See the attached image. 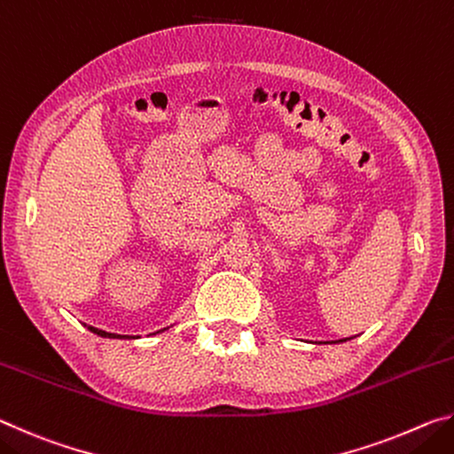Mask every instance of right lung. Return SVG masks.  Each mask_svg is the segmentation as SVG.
<instances>
[{"mask_svg": "<svg viewBox=\"0 0 454 454\" xmlns=\"http://www.w3.org/2000/svg\"><path fill=\"white\" fill-rule=\"evenodd\" d=\"M91 333L94 334H99V336H107V338H116V334H112V333H106V330H99V328H94V326H88ZM118 338H121L120 334H118Z\"/></svg>", "mask_w": 454, "mask_h": 454, "instance_id": "1", "label": "right lung"}]
</instances>
